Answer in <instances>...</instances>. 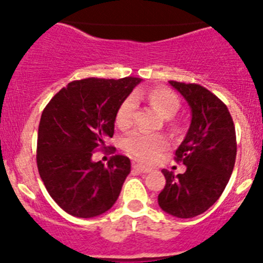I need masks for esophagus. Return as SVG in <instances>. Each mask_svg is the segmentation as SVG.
<instances>
[{
    "instance_id": "obj_1",
    "label": "esophagus",
    "mask_w": 263,
    "mask_h": 263,
    "mask_svg": "<svg viewBox=\"0 0 263 263\" xmlns=\"http://www.w3.org/2000/svg\"><path fill=\"white\" fill-rule=\"evenodd\" d=\"M132 168H134L135 171H137V172H141V173H148V172H151V168H148V166L141 165V164H139V163L132 164Z\"/></svg>"
}]
</instances>
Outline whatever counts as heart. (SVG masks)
Returning a JSON list of instances; mask_svg holds the SVG:
<instances>
[{
	"label": "heart",
	"mask_w": 263,
	"mask_h": 263,
	"mask_svg": "<svg viewBox=\"0 0 263 263\" xmlns=\"http://www.w3.org/2000/svg\"><path fill=\"white\" fill-rule=\"evenodd\" d=\"M137 99H145L160 113L164 118H171L179 109L178 95L166 87H155L151 90H137L135 95H129L119 105L116 113V123L119 128H128L134 121L137 108ZM166 140L161 135L148 134L144 131H134L124 137L123 147L128 154L140 160L148 161L165 147Z\"/></svg>",
	"instance_id": "1"
}]
</instances>
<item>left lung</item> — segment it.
Listing matches in <instances>:
<instances>
[{
    "instance_id": "left-lung-1",
    "label": "left lung",
    "mask_w": 263,
    "mask_h": 263,
    "mask_svg": "<svg viewBox=\"0 0 263 263\" xmlns=\"http://www.w3.org/2000/svg\"><path fill=\"white\" fill-rule=\"evenodd\" d=\"M185 99L192 119L176 150L183 174L163 169L166 183L159 193V206L172 216L190 219L211 208L227 187L237 156V139L227 105L198 84L169 81Z\"/></svg>"
}]
</instances>
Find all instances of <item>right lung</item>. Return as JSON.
Segmentation results:
<instances>
[{
	"label": "right lung",
	"mask_w": 263,
	"mask_h": 263,
	"mask_svg": "<svg viewBox=\"0 0 263 263\" xmlns=\"http://www.w3.org/2000/svg\"><path fill=\"white\" fill-rule=\"evenodd\" d=\"M139 78H89L62 87L44 108L38 128L36 165L50 197L66 213L89 219L109 210L131 172L127 156H112L107 165L92 161L115 134L121 103Z\"/></svg>",
	"instance_id": "right-lung-1"
}]
</instances>
